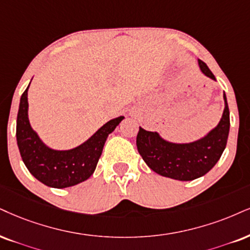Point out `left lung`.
I'll return each instance as SVG.
<instances>
[{"mask_svg": "<svg viewBox=\"0 0 250 250\" xmlns=\"http://www.w3.org/2000/svg\"><path fill=\"white\" fill-rule=\"evenodd\" d=\"M200 70L215 80L204 61L198 60ZM225 110L219 124L206 137L191 144H171L156 132L139 127L138 152L153 171L178 181L196 180L214 167L227 144L229 132V109L224 92Z\"/></svg>", "mask_w": 250, "mask_h": 250, "instance_id": "1", "label": "left lung"}]
</instances>
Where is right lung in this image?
<instances>
[{"label": "right lung", "instance_id": "1", "mask_svg": "<svg viewBox=\"0 0 250 250\" xmlns=\"http://www.w3.org/2000/svg\"><path fill=\"white\" fill-rule=\"evenodd\" d=\"M27 89L21 97L17 115V145L24 165L37 180L51 188L73 187L88 180L96 169L107 135L124 119L115 118L95 133L84 144L69 150H54L42 143L31 128L27 118Z\"/></svg>", "mask_w": 250, "mask_h": 250}]
</instances>
